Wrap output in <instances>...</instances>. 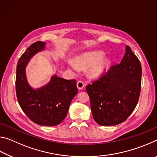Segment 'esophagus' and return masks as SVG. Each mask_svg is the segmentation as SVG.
Segmentation results:
<instances>
[{
  "label": "esophagus",
  "instance_id": "esophagus-1",
  "mask_svg": "<svg viewBox=\"0 0 157 157\" xmlns=\"http://www.w3.org/2000/svg\"><path fill=\"white\" fill-rule=\"evenodd\" d=\"M84 86V82H82V81H79L78 82V83H77V87H78V89L81 90V89H83Z\"/></svg>",
  "mask_w": 157,
  "mask_h": 157
}]
</instances>
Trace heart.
<instances>
[{
    "label": "heart",
    "mask_w": 157,
    "mask_h": 157,
    "mask_svg": "<svg viewBox=\"0 0 157 157\" xmlns=\"http://www.w3.org/2000/svg\"><path fill=\"white\" fill-rule=\"evenodd\" d=\"M104 55L105 53L102 51L84 53L77 58L76 63L74 62L69 63V66L73 72L76 73L79 71V68H87L94 65L90 69L89 75L94 78H100L105 73V72H107L111 64V59L109 58L99 60L104 57Z\"/></svg>",
    "instance_id": "obj_1"
}]
</instances>
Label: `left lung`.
I'll use <instances>...</instances> for the list:
<instances>
[{"label": "left lung", "instance_id": "left-lung-1", "mask_svg": "<svg viewBox=\"0 0 157 157\" xmlns=\"http://www.w3.org/2000/svg\"><path fill=\"white\" fill-rule=\"evenodd\" d=\"M141 75L139 59L127 46L120 63L87 85L92 115L98 124L116 125L127 120L139 99Z\"/></svg>", "mask_w": 157, "mask_h": 157}]
</instances>
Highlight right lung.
Returning a JSON list of instances; mask_svg holds the SVG:
<instances>
[{
    "instance_id": "obj_1",
    "label": "right lung",
    "mask_w": 157,
    "mask_h": 157,
    "mask_svg": "<svg viewBox=\"0 0 157 157\" xmlns=\"http://www.w3.org/2000/svg\"><path fill=\"white\" fill-rule=\"evenodd\" d=\"M46 43L36 41L28 48L18 59L16 73V93L21 108L34 123L44 126L60 124L67 116L69 106L78 94L75 79H65L56 75L41 88L28 84L25 68L37 52L45 49Z\"/></svg>"
}]
</instances>
